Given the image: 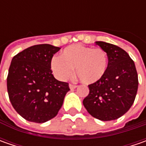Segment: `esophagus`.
<instances>
[{
    "label": "esophagus",
    "instance_id": "34e87169",
    "mask_svg": "<svg viewBox=\"0 0 146 146\" xmlns=\"http://www.w3.org/2000/svg\"><path fill=\"white\" fill-rule=\"evenodd\" d=\"M69 87H70V89H75L77 86H76V84H69Z\"/></svg>",
    "mask_w": 146,
    "mask_h": 146
}]
</instances>
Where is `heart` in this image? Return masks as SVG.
Here are the masks:
<instances>
[{
    "instance_id": "obj_1",
    "label": "heart",
    "mask_w": 146,
    "mask_h": 146,
    "mask_svg": "<svg viewBox=\"0 0 146 146\" xmlns=\"http://www.w3.org/2000/svg\"><path fill=\"white\" fill-rule=\"evenodd\" d=\"M108 66V54L104 49L80 44L66 48L59 57L51 61V69L59 80L70 78L76 68L80 80L87 84L100 81L106 75Z\"/></svg>"
}]
</instances>
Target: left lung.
Here are the masks:
<instances>
[{"instance_id":"left-lung-1","label":"left lung","mask_w":146,"mask_h":146,"mask_svg":"<svg viewBox=\"0 0 146 146\" xmlns=\"http://www.w3.org/2000/svg\"><path fill=\"white\" fill-rule=\"evenodd\" d=\"M109 58L108 69L100 81L88 85L89 93L83 104L93 117L115 120L131 108L138 88L135 63L128 53L115 44L96 41Z\"/></svg>"}]
</instances>
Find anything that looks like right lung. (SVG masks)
Returning a JSON list of instances; mask_svg holds the SVG:
<instances>
[{"mask_svg": "<svg viewBox=\"0 0 146 146\" xmlns=\"http://www.w3.org/2000/svg\"><path fill=\"white\" fill-rule=\"evenodd\" d=\"M59 47L33 45L15 55L9 69L7 90L14 110L26 120L41 123L58 115L68 83L58 81L51 70L53 56Z\"/></svg>", "mask_w": 146, "mask_h": 146, "instance_id": "right-lung-1", "label": "right lung"}]
</instances>
